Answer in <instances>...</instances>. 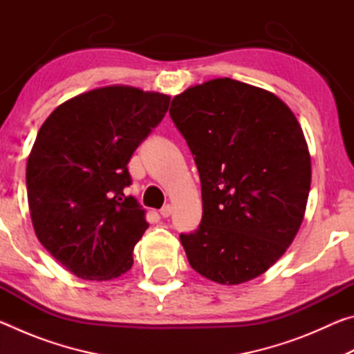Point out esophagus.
<instances>
[{"mask_svg":"<svg viewBox=\"0 0 354 354\" xmlns=\"http://www.w3.org/2000/svg\"><path fill=\"white\" fill-rule=\"evenodd\" d=\"M171 212H173V207L170 206V205H165L162 209H160V215H162L164 218H167V217H170L171 215Z\"/></svg>","mask_w":354,"mask_h":354,"instance_id":"1","label":"esophagus"}]
</instances>
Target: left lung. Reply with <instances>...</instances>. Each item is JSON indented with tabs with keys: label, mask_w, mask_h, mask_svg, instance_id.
Segmentation results:
<instances>
[{
	"label": "left lung",
	"mask_w": 354,
	"mask_h": 354,
	"mask_svg": "<svg viewBox=\"0 0 354 354\" xmlns=\"http://www.w3.org/2000/svg\"><path fill=\"white\" fill-rule=\"evenodd\" d=\"M170 117L201 183L203 218L179 236L189 263L218 284L259 277L303 221L310 158L301 127L277 95L230 77L176 95Z\"/></svg>",
	"instance_id": "obj_1"
}]
</instances>
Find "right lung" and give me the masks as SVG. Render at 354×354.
Here are the masks:
<instances>
[{
    "instance_id": "right-lung-1",
    "label": "right lung",
    "mask_w": 354,
    "mask_h": 354,
    "mask_svg": "<svg viewBox=\"0 0 354 354\" xmlns=\"http://www.w3.org/2000/svg\"><path fill=\"white\" fill-rule=\"evenodd\" d=\"M169 104L162 93L111 86L65 101L41 124L26 165L29 211L40 243L77 278L133 267L148 221L127 192L128 162Z\"/></svg>"
}]
</instances>
